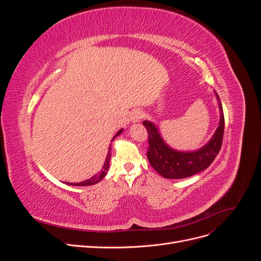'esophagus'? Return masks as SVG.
<instances>
[{"instance_id":"34e87169","label":"esophagus","mask_w":261,"mask_h":261,"mask_svg":"<svg viewBox=\"0 0 261 261\" xmlns=\"http://www.w3.org/2000/svg\"><path fill=\"white\" fill-rule=\"evenodd\" d=\"M143 116H144V114L140 111V110H135V111H133L130 114V121L132 122H139L141 118H143Z\"/></svg>"}]
</instances>
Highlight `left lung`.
<instances>
[{
  "label": "left lung",
  "instance_id": "left-lung-1",
  "mask_svg": "<svg viewBox=\"0 0 261 261\" xmlns=\"http://www.w3.org/2000/svg\"><path fill=\"white\" fill-rule=\"evenodd\" d=\"M220 124L209 143L195 152H179L171 149L162 140L155 126L148 121L143 124L148 132L147 158L151 167L165 178H185L207 169L219 153L223 141L224 114L219 96Z\"/></svg>",
  "mask_w": 261,
  "mask_h": 261
}]
</instances>
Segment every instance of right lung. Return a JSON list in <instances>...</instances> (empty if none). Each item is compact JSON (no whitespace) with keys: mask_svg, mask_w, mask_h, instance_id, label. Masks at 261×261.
Masks as SVG:
<instances>
[{"mask_svg":"<svg viewBox=\"0 0 261 261\" xmlns=\"http://www.w3.org/2000/svg\"><path fill=\"white\" fill-rule=\"evenodd\" d=\"M122 130H123V129H120V130H118V132L115 134V136L113 137V139H114L116 136L120 135V134L122 133ZM113 139H112V140H113ZM110 159H111V146L109 147V152H108V155H107L106 163H105L103 167H102V171H101L100 173H98V174H96L94 176H92V177H91V178H89V179H86V180H84V181H81V183H69L68 185H73V186H88V185L97 184L98 181H100L102 178H103V177L106 176L107 172H108V170H109Z\"/></svg>","mask_w":261,"mask_h":261,"instance_id":"obj_1","label":"right lung"}]
</instances>
